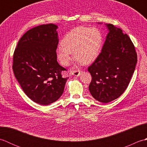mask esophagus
I'll list each match as a JSON object with an SVG mask.
<instances>
[{"instance_id":"esophagus-1","label":"esophagus","mask_w":147,"mask_h":147,"mask_svg":"<svg viewBox=\"0 0 147 147\" xmlns=\"http://www.w3.org/2000/svg\"><path fill=\"white\" fill-rule=\"evenodd\" d=\"M81 73H82V71H80L79 70H76V71H73V72H72L71 74H72V75H73V76H79L80 75Z\"/></svg>"}]
</instances>
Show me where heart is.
<instances>
[{
  "label": "heart",
  "instance_id": "1",
  "mask_svg": "<svg viewBox=\"0 0 147 147\" xmlns=\"http://www.w3.org/2000/svg\"><path fill=\"white\" fill-rule=\"evenodd\" d=\"M101 32L94 27L80 26L71 30L62 39L56 51L62 65L67 66L74 57L83 64L91 63L97 57L102 44Z\"/></svg>",
  "mask_w": 147,
  "mask_h": 147
}]
</instances>
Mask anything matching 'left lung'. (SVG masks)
<instances>
[{
	"label": "left lung",
	"instance_id": "obj_1",
	"mask_svg": "<svg viewBox=\"0 0 147 147\" xmlns=\"http://www.w3.org/2000/svg\"><path fill=\"white\" fill-rule=\"evenodd\" d=\"M105 26L109 33L102 52L88 68L92 78L90 92L103 103L111 102L123 94L137 63L135 48L129 37L113 24Z\"/></svg>",
	"mask_w": 147,
	"mask_h": 147
}]
</instances>
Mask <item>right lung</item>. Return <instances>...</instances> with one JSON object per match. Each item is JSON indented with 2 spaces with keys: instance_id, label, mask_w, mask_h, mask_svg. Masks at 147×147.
I'll use <instances>...</instances> for the list:
<instances>
[{
  "instance_id": "1",
  "label": "right lung",
  "mask_w": 147,
  "mask_h": 147,
  "mask_svg": "<svg viewBox=\"0 0 147 147\" xmlns=\"http://www.w3.org/2000/svg\"><path fill=\"white\" fill-rule=\"evenodd\" d=\"M58 26L42 24L28 31L18 42L13 55L12 69L23 92L36 104L47 105L64 92L68 78L65 69L57 61Z\"/></svg>"
}]
</instances>
